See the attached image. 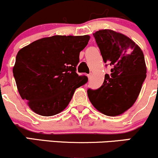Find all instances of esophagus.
Returning a JSON list of instances; mask_svg holds the SVG:
<instances>
[{"label":"esophagus","instance_id":"34e87169","mask_svg":"<svg viewBox=\"0 0 158 158\" xmlns=\"http://www.w3.org/2000/svg\"><path fill=\"white\" fill-rule=\"evenodd\" d=\"M87 76H88V79H90V78H91V73H90V74H88V75H87Z\"/></svg>","mask_w":158,"mask_h":158}]
</instances>
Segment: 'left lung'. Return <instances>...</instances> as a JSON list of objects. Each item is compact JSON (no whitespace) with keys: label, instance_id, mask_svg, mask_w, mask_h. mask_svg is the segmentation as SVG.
Instances as JSON below:
<instances>
[{"label":"left lung","instance_id":"left-lung-1","mask_svg":"<svg viewBox=\"0 0 158 158\" xmlns=\"http://www.w3.org/2000/svg\"><path fill=\"white\" fill-rule=\"evenodd\" d=\"M93 35L103 61L112 68L100 88L88 90V98L105 115H120L137 100L146 77L144 55L138 45L122 33L101 30Z\"/></svg>","mask_w":158,"mask_h":158}]
</instances>
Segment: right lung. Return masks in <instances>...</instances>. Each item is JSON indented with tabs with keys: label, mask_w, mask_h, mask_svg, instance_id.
Instances as JSON below:
<instances>
[{
	"label": "right lung",
	"mask_w": 158,
	"mask_h": 158,
	"mask_svg": "<svg viewBox=\"0 0 158 158\" xmlns=\"http://www.w3.org/2000/svg\"><path fill=\"white\" fill-rule=\"evenodd\" d=\"M90 36L53 35L24 47L13 67L18 90L32 110L50 117L68 106L77 88L88 81L77 73L79 52Z\"/></svg>",
	"instance_id": "right-lung-1"
}]
</instances>
